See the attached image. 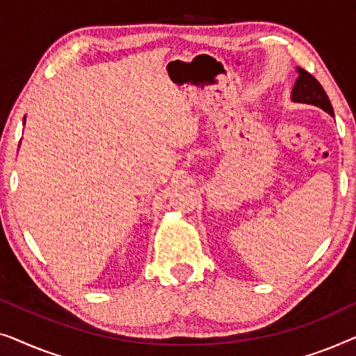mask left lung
Here are the masks:
<instances>
[{
    "label": "left lung",
    "instance_id": "obj_1",
    "mask_svg": "<svg viewBox=\"0 0 356 356\" xmlns=\"http://www.w3.org/2000/svg\"><path fill=\"white\" fill-rule=\"evenodd\" d=\"M298 71V79H296L293 90H291V100L300 102V104H309L316 105L324 111H327L330 116H334L332 105L323 86L319 84L318 79L314 76H311L308 71L296 67Z\"/></svg>",
    "mask_w": 356,
    "mask_h": 356
}]
</instances>
